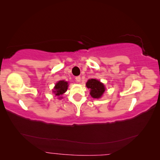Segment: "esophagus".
<instances>
[{
  "label": "esophagus",
  "instance_id": "34e87169",
  "mask_svg": "<svg viewBox=\"0 0 160 160\" xmlns=\"http://www.w3.org/2000/svg\"><path fill=\"white\" fill-rule=\"evenodd\" d=\"M80 80H81V78H80V76H77V77H75V81H76L77 82H80Z\"/></svg>",
  "mask_w": 160,
  "mask_h": 160
}]
</instances>
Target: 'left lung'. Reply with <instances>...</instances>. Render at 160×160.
Returning a JSON list of instances; mask_svg holds the SVG:
<instances>
[{"label": "left lung", "instance_id": "1", "mask_svg": "<svg viewBox=\"0 0 160 160\" xmlns=\"http://www.w3.org/2000/svg\"><path fill=\"white\" fill-rule=\"evenodd\" d=\"M86 86L90 89V95L93 98H100L105 91L104 85L96 79L89 80L86 83Z\"/></svg>", "mask_w": 160, "mask_h": 160}]
</instances>
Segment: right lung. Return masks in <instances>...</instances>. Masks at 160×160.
<instances>
[{"mask_svg": "<svg viewBox=\"0 0 160 160\" xmlns=\"http://www.w3.org/2000/svg\"><path fill=\"white\" fill-rule=\"evenodd\" d=\"M68 87V82L64 80H61L56 84L55 88H54L53 93L56 94V96L61 97L62 94L65 93L67 90ZM60 98V97H59Z\"/></svg>", "mask_w": 160, "mask_h": 160, "instance_id": "obj_1", "label": "right lung"}]
</instances>
